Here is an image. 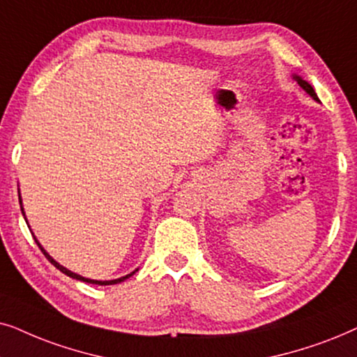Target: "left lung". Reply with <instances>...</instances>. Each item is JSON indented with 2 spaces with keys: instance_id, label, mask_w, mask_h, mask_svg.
Instances as JSON below:
<instances>
[{
  "instance_id": "obj_1",
  "label": "left lung",
  "mask_w": 357,
  "mask_h": 357,
  "mask_svg": "<svg viewBox=\"0 0 357 357\" xmlns=\"http://www.w3.org/2000/svg\"><path fill=\"white\" fill-rule=\"evenodd\" d=\"M294 79H296V82L298 83V86H301L303 91H305L307 94H310V96L315 99V101H318V96H317V93L313 91V88H312V84L310 83H307L305 79H302L301 76H297V75H294Z\"/></svg>"
}]
</instances>
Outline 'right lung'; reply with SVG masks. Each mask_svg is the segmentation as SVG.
Listing matches in <instances>:
<instances>
[{
	"mask_svg": "<svg viewBox=\"0 0 357 357\" xmlns=\"http://www.w3.org/2000/svg\"><path fill=\"white\" fill-rule=\"evenodd\" d=\"M19 204H22V201H21V194H19ZM21 211H22V215H24V208H22V207H21ZM26 222H27V220H26ZM34 240H36V243H37V246H39V248H40V251H42V253H44V255H45V258H47V259H49V261H50V263H52V264H54L56 269H60V271H61V273H63V274H66V275H70V278H73V279H76V281H83V282H88V284H98V286H112V284H119V282H123V281H126V279H129V278H130V275H134V274H135V271H139V269H135V271H134V273H130V274H127V275H122V278H119V279H112V281H94V279H88V278H83V275H79V274H76V273H71V271H70V269H66V268H63V266H61V264H59V263H56V261H55L54 258H52V256H50L49 253H47V251H45L44 248H42V245L39 243V240H37V238H36V236H34Z\"/></svg>",
	"mask_w": 357,
	"mask_h": 357,
	"instance_id": "add662e5",
	"label": "right lung"
}]
</instances>
